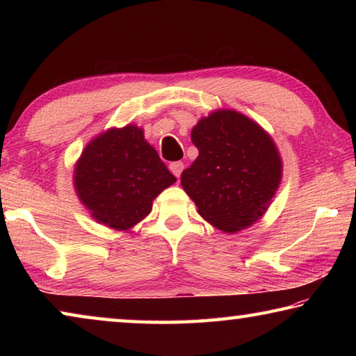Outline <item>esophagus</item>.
Returning a JSON list of instances; mask_svg holds the SVG:
<instances>
[{
  "instance_id": "1",
  "label": "esophagus",
  "mask_w": 356,
  "mask_h": 356,
  "mask_svg": "<svg viewBox=\"0 0 356 356\" xmlns=\"http://www.w3.org/2000/svg\"><path fill=\"white\" fill-rule=\"evenodd\" d=\"M170 170H171V172L174 174V176L179 179V176L184 171V163H182V161H174V163L170 165Z\"/></svg>"
}]
</instances>
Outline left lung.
<instances>
[{
    "mask_svg": "<svg viewBox=\"0 0 356 356\" xmlns=\"http://www.w3.org/2000/svg\"><path fill=\"white\" fill-rule=\"evenodd\" d=\"M200 150L180 184L197 213L220 231L250 227L267 212L282 176L278 149L254 120L234 110H218L191 130Z\"/></svg>",
    "mask_w": 356,
    "mask_h": 356,
    "instance_id": "8db88e82",
    "label": "left lung"
}]
</instances>
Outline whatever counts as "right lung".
<instances>
[{
    "label": "right lung",
    "mask_w": 356,
    "mask_h": 356,
    "mask_svg": "<svg viewBox=\"0 0 356 356\" xmlns=\"http://www.w3.org/2000/svg\"><path fill=\"white\" fill-rule=\"evenodd\" d=\"M176 182L143 129H110L84 147L74 172L80 201L92 218L129 231L150 213L152 201Z\"/></svg>",
    "instance_id": "right-lung-1"
}]
</instances>
